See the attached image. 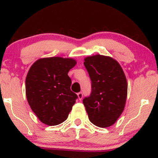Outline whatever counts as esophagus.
Masks as SVG:
<instances>
[{
	"instance_id": "esophagus-1",
	"label": "esophagus",
	"mask_w": 158,
	"mask_h": 158,
	"mask_svg": "<svg viewBox=\"0 0 158 158\" xmlns=\"http://www.w3.org/2000/svg\"><path fill=\"white\" fill-rule=\"evenodd\" d=\"M77 96H78V98H79V100H81L83 97V94L81 93V92H79V93L77 94Z\"/></svg>"
}]
</instances>
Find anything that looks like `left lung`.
I'll use <instances>...</instances> for the list:
<instances>
[{
	"label": "left lung",
	"instance_id": "obj_1",
	"mask_svg": "<svg viewBox=\"0 0 158 158\" xmlns=\"http://www.w3.org/2000/svg\"><path fill=\"white\" fill-rule=\"evenodd\" d=\"M84 65L91 80L90 96L83 99L88 118L101 128L112 126L124 110L128 85L117 61L96 55L85 59Z\"/></svg>",
	"mask_w": 158,
	"mask_h": 158
}]
</instances>
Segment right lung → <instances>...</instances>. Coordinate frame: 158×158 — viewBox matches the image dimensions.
<instances>
[{
	"mask_svg": "<svg viewBox=\"0 0 158 158\" xmlns=\"http://www.w3.org/2000/svg\"><path fill=\"white\" fill-rule=\"evenodd\" d=\"M77 62L61 57L39 59L32 65L26 78L29 105L41 122L56 126L68 118L78 96L70 90L69 70Z\"/></svg>",
	"mask_w": 158,
	"mask_h": 158,
	"instance_id": "add662e5",
	"label": "right lung"
}]
</instances>
